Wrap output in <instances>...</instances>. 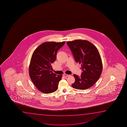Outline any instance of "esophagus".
I'll return each instance as SVG.
<instances>
[{"instance_id":"1","label":"esophagus","mask_w":127,"mask_h":127,"mask_svg":"<svg viewBox=\"0 0 127 127\" xmlns=\"http://www.w3.org/2000/svg\"><path fill=\"white\" fill-rule=\"evenodd\" d=\"M63 76L64 77H68L70 76V75H67V74H63Z\"/></svg>"}]
</instances>
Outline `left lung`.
<instances>
[{"instance_id":"8db88e82","label":"left lung","mask_w":127,"mask_h":127,"mask_svg":"<svg viewBox=\"0 0 127 127\" xmlns=\"http://www.w3.org/2000/svg\"><path fill=\"white\" fill-rule=\"evenodd\" d=\"M75 61L81 64L82 70L80 77L74 75V89L85 90L90 88L99 79L102 71V63L97 48L87 40L77 39L67 42Z\"/></svg>"}]
</instances>
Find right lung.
I'll return each instance as SVG.
<instances>
[{
    "instance_id": "1",
    "label": "right lung",
    "mask_w": 127,
    "mask_h": 127,
    "mask_svg": "<svg viewBox=\"0 0 127 127\" xmlns=\"http://www.w3.org/2000/svg\"><path fill=\"white\" fill-rule=\"evenodd\" d=\"M65 42H46L34 51L29 65V75L34 85L41 92L49 94L57 90L62 75L52 72L51 64L56 59L58 50Z\"/></svg>"
}]
</instances>
